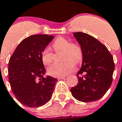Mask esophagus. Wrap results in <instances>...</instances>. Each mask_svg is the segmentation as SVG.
I'll return each mask as SVG.
<instances>
[{"mask_svg": "<svg viewBox=\"0 0 122 122\" xmlns=\"http://www.w3.org/2000/svg\"><path fill=\"white\" fill-rule=\"evenodd\" d=\"M67 78H68V76H62V77H59V79H64V80L67 79Z\"/></svg>", "mask_w": 122, "mask_h": 122, "instance_id": "34e87169", "label": "esophagus"}]
</instances>
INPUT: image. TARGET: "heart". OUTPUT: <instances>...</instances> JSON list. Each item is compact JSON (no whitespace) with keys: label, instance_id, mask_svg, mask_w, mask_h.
<instances>
[{"label":"heart","instance_id":"b5f03b06","mask_svg":"<svg viewBox=\"0 0 122 122\" xmlns=\"http://www.w3.org/2000/svg\"><path fill=\"white\" fill-rule=\"evenodd\" d=\"M53 48L56 51H63L62 63H55L48 68V73L53 77L64 76L72 72L75 65L80 63L82 59V51L78 45L64 38L59 37L53 42ZM42 62L44 65L48 66L53 62V53L49 48H45L41 53Z\"/></svg>","mask_w":122,"mask_h":122}]
</instances>
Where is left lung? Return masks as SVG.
<instances>
[{
    "instance_id": "obj_1",
    "label": "left lung",
    "mask_w": 122,
    "mask_h": 122,
    "mask_svg": "<svg viewBox=\"0 0 122 122\" xmlns=\"http://www.w3.org/2000/svg\"><path fill=\"white\" fill-rule=\"evenodd\" d=\"M82 51V63L76 74L78 83L71 89L74 97L83 102L102 98L112 82L115 69L113 57L107 47L82 32L73 33Z\"/></svg>"
}]
</instances>
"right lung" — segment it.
Returning a JSON list of instances; mask_svg holds the SVG:
<instances>
[{"label":"right lung","instance_id":"obj_1","mask_svg":"<svg viewBox=\"0 0 122 122\" xmlns=\"http://www.w3.org/2000/svg\"><path fill=\"white\" fill-rule=\"evenodd\" d=\"M54 36L34 35L21 41L9 63V80L12 92L19 102L28 107H39L51 99L58 79L44 77L46 69L41 53Z\"/></svg>","mask_w":122,"mask_h":122}]
</instances>
